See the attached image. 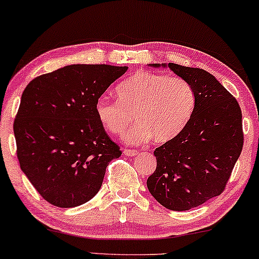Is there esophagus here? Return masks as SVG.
Returning <instances> with one entry per match:
<instances>
[{"label":"esophagus","mask_w":259,"mask_h":259,"mask_svg":"<svg viewBox=\"0 0 259 259\" xmlns=\"http://www.w3.org/2000/svg\"><path fill=\"white\" fill-rule=\"evenodd\" d=\"M123 153H125V155H128V157H134V155L138 154V151L130 150V148H125V150H123Z\"/></svg>","instance_id":"obj_1"}]
</instances>
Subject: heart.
<instances>
[{
  "label": "heart",
  "mask_w": 259,
  "mask_h": 259,
  "mask_svg": "<svg viewBox=\"0 0 259 259\" xmlns=\"http://www.w3.org/2000/svg\"><path fill=\"white\" fill-rule=\"evenodd\" d=\"M118 100L102 95L95 102V113L104 128L125 136L127 143L140 145L153 137L166 143L185 128L196 108V92L189 81L166 74L138 72L115 87Z\"/></svg>",
  "instance_id": "obj_1"
}]
</instances>
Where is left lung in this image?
Here are the masks:
<instances>
[{"mask_svg": "<svg viewBox=\"0 0 259 259\" xmlns=\"http://www.w3.org/2000/svg\"><path fill=\"white\" fill-rule=\"evenodd\" d=\"M168 68L192 84L196 108L185 128L154 150L157 168L147 187L162 206L186 211L224 191L243 150L242 111L206 70L176 63Z\"/></svg>", "mask_w": 259, "mask_h": 259, "instance_id": "left-lung-1", "label": "left lung"}]
</instances>
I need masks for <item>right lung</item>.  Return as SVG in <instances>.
Returning a JSON list of instances; mask_svg holds the SVG:
<instances>
[{
  "instance_id": "obj_1",
  "label": "right lung",
  "mask_w": 259,
  "mask_h": 259,
  "mask_svg": "<svg viewBox=\"0 0 259 259\" xmlns=\"http://www.w3.org/2000/svg\"><path fill=\"white\" fill-rule=\"evenodd\" d=\"M128 67L70 65L31 80L14 121L16 154L49 204L75 207L99 192L121 151L95 113V102Z\"/></svg>"
}]
</instances>
